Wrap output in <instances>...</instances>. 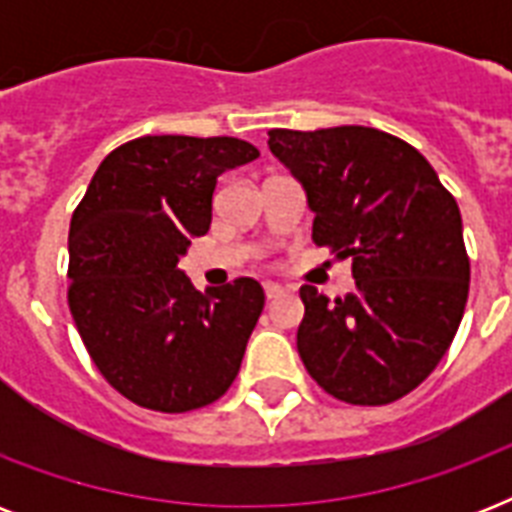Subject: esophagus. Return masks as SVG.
<instances>
[{
	"mask_svg": "<svg viewBox=\"0 0 512 512\" xmlns=\"http://www.w3.org/2000/svg\"><path fill=\"white\" fill-rule=\"evenodd\" d=\"M263 287H265V297H268V300H279V297H284L289 292L287 287H281V284H276V281H265Z\"/></svg>",
	"mask_w": 512,
	"mask_h": 512,
	"instance_id": "esophagus-1",
	"label": "esophagus"
}]
</instances>
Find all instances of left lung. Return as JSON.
Masks as SVG:
<instances>
[{"instance_id": "obj_1", "label": "left lung", "mask_w": 512, "mask_h": 512, "mask_svg": "<svg viewBox=\"0 0 512 512\" xmlns=\"http://www.w3.org/2000/svg\"><path fill=\"white\" fill-rule=\"evenodd\" d=\"M268 146L305 188L313 241L353 260L356 292L300 289L305 369L345 404L398 401L444 358L468 303L457 201L417 148L374 127L271 130Z\"/></svg>"}]
</instances>
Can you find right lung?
Here are the masks:
<instances>
[{
	"mask_svg": "<svg viewBox=\"0 0 512 512\" xmlns=\"http://www.w3.org/2000/svg\"><path fill=\"white\" fill-rule=\"evenodd\" d=\"M260 151L239 138L146 135L100 162L68 231V308L84 348L132 404L180 414L239 374L265 305L255 279L196 292L177 263L212 223L225 170Z\"/></svg>",
	"mask_w": 512,
	"mask_h": 512,
	"instance_id": "add662e5",
	"label": "right lung"
}]
</instances>
